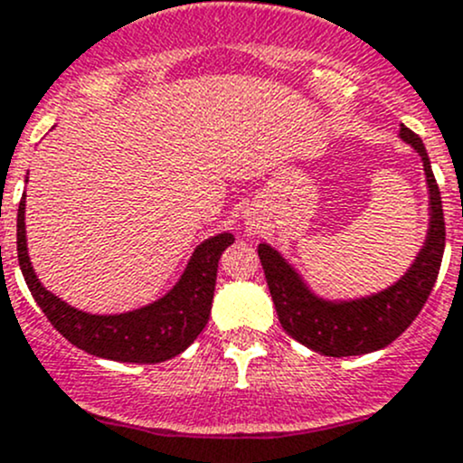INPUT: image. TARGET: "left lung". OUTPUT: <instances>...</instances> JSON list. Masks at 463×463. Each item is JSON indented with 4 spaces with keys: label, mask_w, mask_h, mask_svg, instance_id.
Returning <instances> with one entry per match:
<instances>
[{
    "label": "left lung",
    "mask_w": 463,
    "mask_h": 463,
    "mask_svg": "<svg viewBox=\"0 0 463 463\" xmlns=\"http://www.w3.org/2000/svg\"><path fill=\"white\" fill-rule=\"evenodd\" d=\"M399 139L411 146L424 164L428 228L420 252L395 284L371 295L330 299L315 293L304 275L277 248L266 241L257 248L281 328L306 348L326 357L366 354L395 342L424 308L439 275L446 246L439 188L424 142L403 124H399Z\"/></svg>",
    "instance_id": "obj_1"
}]
</instances>
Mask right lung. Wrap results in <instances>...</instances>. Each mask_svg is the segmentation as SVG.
I'll use <instances>...</instances> for the list:
<instances>
[{"mask_svg": "<svg viewBox=\"0 0 463 463\" xmlns=\"http://www.w3.org/2000/svg\"><path fill=\"white\" fill-rule=\"evenodd\" d=\"M232 241L228 231L203 240L177 284L159 299L126 313L95 315L66 304L37 279L26 244V194L17 211L19 269L37 306L72 346L113 362L159 364L191 346L211 317L219 257Z\"/></svg>", "mask_w": 463, "mask_h": 463, "instance_id": "1", "label": "right lung"}]
</instances>
